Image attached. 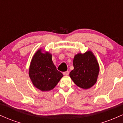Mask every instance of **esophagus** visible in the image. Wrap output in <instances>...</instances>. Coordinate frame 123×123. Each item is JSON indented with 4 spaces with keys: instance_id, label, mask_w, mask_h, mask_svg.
<instances>
[{
    "instance_id": "34e87169",
    "label": "esophagus",
    "mask_w": 123,
    "mask_h": 123,
    "mask_svg": "<svg viewBox=\"0 0 123 123\" xmlns=\"http://www.w3.org/2000/svg\"><path fill=\"white\" fill-rule=\"evenodd\" d=\"M63 74L64 76H68L69 75V72L68 71H66L63 72Z\"/></svg>"
}]
</instances>
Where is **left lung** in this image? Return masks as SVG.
I'll list each match as a JSON object with an SVG mask.
<instances>
[{"mask_svg": "<svg viewBox=\"0 0 123 123\" xmlns=\"http://www.w3.org/2000/svg\"><path fill=\"white\" fill-rule=\"evenodd\" d=\"M73 64L74 69L69 76L76 86L83 89H88L97 83L99 66L91 51L75 55Z\"/></svg>", "mask_w": 123, "mask_h": 123, "instance_id": "8db88e82", "label": "left lung"}]
</instances>
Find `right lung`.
I'll return each mask as SVG.
<instances>
[{"label": "right lung", "mask_w": 123, "mask_h": 123, "mask_svg": "<svg viewBox=\"0 0 123 123\" xmlns=\"http://www.w3.org/2000/svg\"><path fill=\"white\" fill-rule=\"evenodd\" d=\"M29 76L33 86L42 91L53 90L63 77L54 64L51 54L42 49L36 51L32 57Z\"/></svg>", "instance_id": "1"}]
</instances>
